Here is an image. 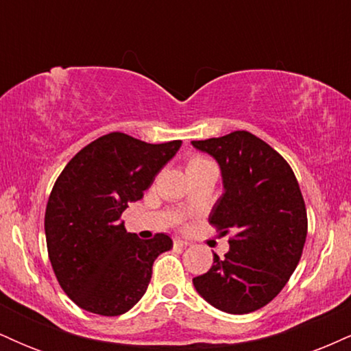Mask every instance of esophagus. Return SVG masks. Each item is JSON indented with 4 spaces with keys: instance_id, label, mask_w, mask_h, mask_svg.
Wrapping results in <instances>:
<instances>
[{
    "instance_id": "1",
    "label": "esophagus",
    "mask_w": 351,
    "mask_h": 351,
    "mask_svg": "<svg viewBox=\"0 0 351 351\" xmlns=\"http://www.w3.org/2000/svg\"><path fill=\"white\" fill-rule=\"evenodd\" d=\"M173 245H175V247H188L189 243L188 241L181 239V237H175V239H173Z\"/></svg>"
}]
</instances>
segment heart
<instances>
[{
  "instance_id": "heart-1",
  "label": "heart",
  "mask_w": 351,
  "mask_h": 351,
  "mask_svg": "<svg viewBox=\"0 0 351 351\" xmlns=\"http://www.w3.org/2000/svg\"><path fill=\"white\" fill-rule=\"evenodd\" d=\"M208 165H213L208 158H204V156H199V155H193L191 158L188 160V171L191 173V171L198 170V168L208 167Z\"/></svg>"
}]
</instances>
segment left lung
<instances>
[{"mask_svg": "<svg viewBox=\"0 0 351 351\" xmlns=\"http://www.w3.org/2000/svg\"><path fill=\"white\" fill-rule=\"evenodd\" d=\"M223 171L224 193L209 224L228 234L229 251L193 279L213 307L251 313L279 295L299 264L307 239V208L291 165L259 136L236 130L219 138L193 140Z\"/></svg>", "mask_w": 351, "mask_h": 351, "instance_id": "left-lung-1", "label": "left lung"}]
</instances>
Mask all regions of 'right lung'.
<instances>
[{"label": "right lung", "mask_w": 351, "mask_h": 351, "mask_svg": "<svg viewBox=\"0 0 351 351\" xmlns=\"http://www.w3.org/2000/svg\"><path fill=\"white\" fill-rule=\"evenodd\" d=\"M181 140L147 143L112 132L80 150L60 171L47 199L44 229L49 261L67 297L87 312L117 317L142 299L167 234L140 239L122 213L143 198Z\"/></svg>", "instance_id": "add662e5"}]
</instances>
